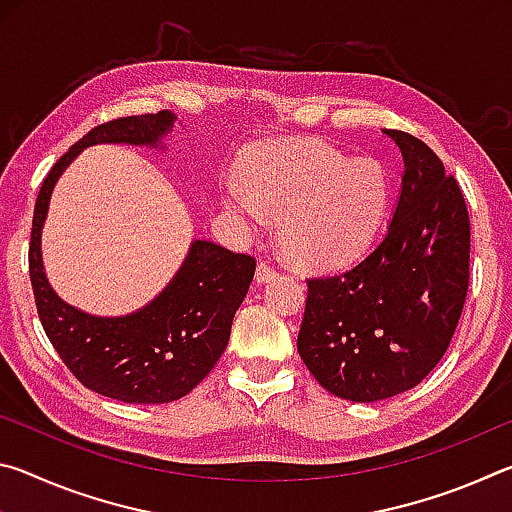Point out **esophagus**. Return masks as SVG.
I'll list each match as a JSON object with an SVG mask.
<instances>
[{"instance_id":"1","label":"esophagus","mask_w":512,"mask_h":512,"mask_svg":"<svg viewBox=\"0 0 512 512\" xmlns=\"http://www.w3.org/2000/svg\"><path fill=\"white\" fill-rule=\"evenodd\" d=\"M257 282H268V280H273L275 275H280V271H277V268L273 266V264H268V262H259L257 264Z\"/></svg>"}]
</instances>
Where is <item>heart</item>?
<instances>
[{"label": "heart", "mask_w": 512, "mask_h": 512, "mask_svg": "<svg viewBox=\"0 0 512 512\" xmlns=\"http://www.w3.org/2000/svg\"><path fill=\"white\" fill-rule=\"evenodd\" d=\"M241 183L223 187V210L244 230L262 212L280 216L277 235L305 266H336L359 255L384 223L391 180L370 158L350 160L320 142H268L244 160Z\"/></svg>", "instance_id": "1"}]
</instances>
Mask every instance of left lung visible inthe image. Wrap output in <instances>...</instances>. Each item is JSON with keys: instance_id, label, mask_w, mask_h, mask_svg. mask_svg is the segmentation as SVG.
<instances>
[{"instance_id": "8db88e82", "label": "left lung", "mask_w": 512, "mask_h": 512, "mask_svg": "<svg viewBox=\"0 0 512 512\" xmlns=\"http://www.w3.org/2000/svg\"><path fill=\"white\" fill-rule=\"evenodd\" d=\"M404 158L384 239L359 264L309 277L298 352L336 397L400 395L443 359L470 284V216L456 178L427 144L384 131Z\"/></svg>"}]
</instances>
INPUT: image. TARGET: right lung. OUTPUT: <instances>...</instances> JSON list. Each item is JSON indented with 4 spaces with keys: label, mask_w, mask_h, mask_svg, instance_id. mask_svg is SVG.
<instances>
[{
    "label": "right lung",
    "mask_w": 512,
    "mask_h": 512,
    "mask_svg": "<svg viewBox=\"0 0 512 512\" xmlns=\"http://www.w3.org/2000/svg\"><path fill=\"white\" fill-rule=\"evenodd\" d=\"M169 110L106 121L83 135L47 178L33 210L29 275L40 323L58 357L85 388L131 404L180 400L201 384L225 350L235 311L255 275V257L196 239L180 271L158 298L119 318L74 309L49 287L40 255V230L60 173L94 144L158 146L171 131Z\"/></svg>",
    "instance_id": "add662e5"
}]
</instances>
